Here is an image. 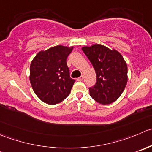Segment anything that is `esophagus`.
I'll use <instances>...</instances> for the list:
<instances>
[{
    "mask_svg": "<svg viewBox=\"0 0 152 152\" xmlns=\"http://www.w3.org/2000/svg\"><path fill=\"white\" fill-rule=\"evenodd\" d=\"M83 76H80V77H79V78H78V79H77V81H79V82H82V80H83Z\"/></svg>",
    "mask_w": 152,
    "mask_h": 152,
    "instance_id": "34e87169",
    "label": "esophagus"
}]
</instances>
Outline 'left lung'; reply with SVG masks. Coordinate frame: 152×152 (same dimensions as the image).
I'll use <instances>...</instances> for the list:
<instances>
[{"instance_id":"left-lung-1","label":"left lung","mask_w":152,"mask_h":152,"mask_svg":"<svg viewBox=\"0 0 152 152\" xmlns=\"http://www.w3.org/2000/svg\"><path fill=\"white\" fill-rule=\"evenodd\" d=\"M96 75V82L89 88L90 95L97 102L107 104L121 96L128 82V67L123 56L116 50L102 45L83 47Z\"/></svg>"}]
</instances>
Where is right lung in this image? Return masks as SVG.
<instances>
[{
  "instance_id": "1",
  "label": "right lung",
  "mask_w": 152,
  "mask_h": 152,
  "mask_svg": "<svg viewBox=\"0 0 152 152\" xmlns=\"http://www.w3.org/2000/svg\"><path fill=\"white\" fill-rule=\"evenodd\" d=\"M73 47H53L42 50L30 64L29 81L34 92L44 102L55 104L70 94L75 80L70 77L67 56Z\"/></svg>"
}]
</instances>
